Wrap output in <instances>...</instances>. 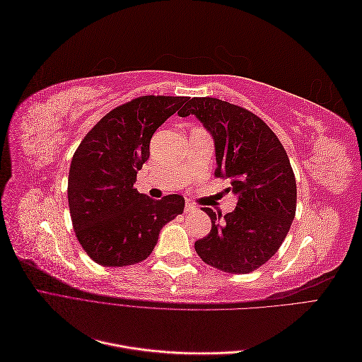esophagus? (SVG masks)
Masks as SVG:
<instances>
[{
    "label": "esophagus",
    "mask_w": 362,
    "mask_h": 362,
    "mask_svg": "<svg viewBox=\"0 0 362 362\" xmlns=\"http://www.w3.org/2000/svg\"><path fill=\"white\" fill-rule=\"evenodd\" d=\"M194 210H196V206H194L190 201L185 202V205H184V213H193Z\"/></svg>",
    "instance_id": "1"
}]
</instances>
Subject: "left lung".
Returning a JSON list of instances; mask_svg holds the SVG:
<instances>
[{
  "label": "left lung",
  "instance_id": "8db88e82",
  "mask_svg": "<svg viewBox=\"0 0 362 362\" xmlns=\"http://www.w3.org/2000/svg\"><path fill=\"white\" fill-rule=\"evenodd\" d=\"M194 115L214 139L216 177L231 182L234 211L214 213L211 231L194 243L208 266L245 275L276 254L296 214V180L276 134L243 107L217 98H192L180 112Z\"/></svg>",
  "mask_w": 362,
  "mask_h": 362
}]
</instances>
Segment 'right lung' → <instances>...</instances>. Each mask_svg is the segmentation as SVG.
<instances>
[{"instance_id": "1", "label": "right lung", "mask_w": 362, "mask_h": 362, "mask_svg": "<svg viewBox=\"0 0 362 362\" xmlns=\"http://www.w3.org/2000/svg\"><path fill=\"white\" fill-rule=\"evenodd\" d=\"M185 96H140L107 113L71 161L68 202L74 231L95 262L125 267L146 259L161 228L184 211V198L156 201L134 189L157 128Z\"/></svg>"}]
</instances>
